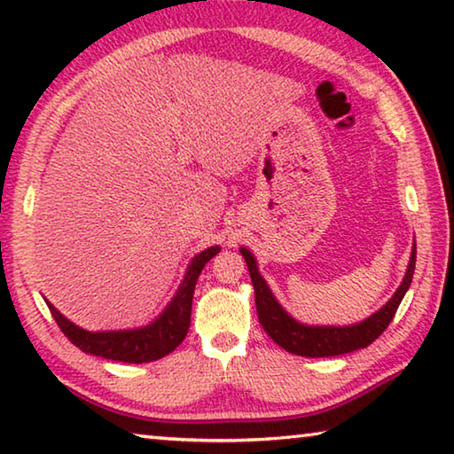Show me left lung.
<instances>
[{
	"instance_id": "obj_1",
	"label": "left lung",
	"mask_w": 454,
	"mask_h": 454,
	"mask_svg": "<svg viewBox=\"0 0 454 454\" xmlns=\"http://www.w3.org/2000/svg\"><path fill=\"white\" fill-rule=\"evenodd\" d=\"M242 256L248 266L252 284H254V294H256V312L258 320L266 334L272 340L282 347L286 352L298 356H309V358H325V356H338L347 355V352L366 348L368 344H372L384 330L388 328L390 320L395 318L398 310V304L403 302V298L409 290L414 274V262H417V244L412 246V254L409 262V270L401 286L395 292V296L382 306L379 312H374L371 318L355 326H304L294 318H290L286 312L282 310V306L276 302L270 288L266 286L262 276H260L256 268V260L248 250L242 248Z\"/></svg>"
}]
</instances>
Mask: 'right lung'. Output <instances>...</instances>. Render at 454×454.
Instances as JSON below:
<instances>
[{
  "mask_svg": "<svg viewBox=\"0 0 454 454\" xmlns=\"http://www.w3.org/2000/svg\"><path fill=\"white\" fill-rule=\"evenodd\" d=\"M218 252V246H212V248L200 252L192 260L186 278L180 284L174 301L164 310L162 317L156 322H152L150 326L137 330H121V333H88V330L75 326L66 317H61L50 302L48 309L53 320L58 322L61 333L70 338V342L75 344L80 350L90 352L94 356L120 360V363L129 364L152 363V360L170 355L172 350H176V347H180L184 338H186L190 328L192 298H194L198 276Z\"/></svg>",
  "mask_w": 454,
  "mask_h": 454,
  "instance_id": "right-lung-1",
  "label": "right lung"
}]
</instances>
